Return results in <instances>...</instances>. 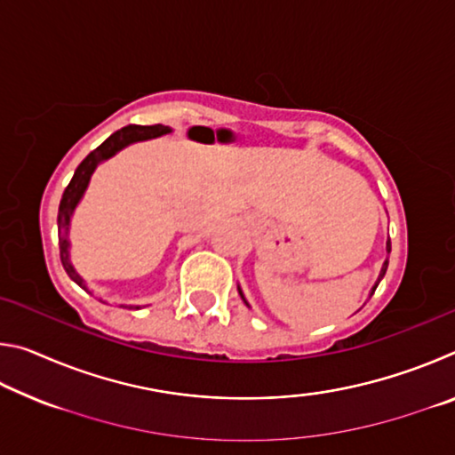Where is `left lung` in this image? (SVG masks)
Listing matches in <instances>:
<instances>
[{"instance_id": "1", "label": "left lung", "mask_w": 455, "mask_h": 455, "mask_svg": "<svg viewBox=\"0 0 455 455\" xmlns=\"http://www.w3.org/2000/svg\"><path fill=\"white\" fill-rule=\"evenodd\" d=\"M385 251H387V257H385V260H383L381 271H379V276H377V281H375V284H373V289H371V292H369V299H371V295H373L375 289H377V284H379V281H381L383 276H385V271H387V265H389V252H391V241H389V238H387V243H385ZM238 295H241V299H243L246 307H251L249 303H246V299H244V295H243V289H241V287H238Z\"/></svg>"}]
</instances>
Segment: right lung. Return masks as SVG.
Here are the masks:
<instances>
[{
  "mask_svg": "<svg viewBox=\"0 0 455 455\" xmlns=\"http://www.w3.org/2000/svg\"><path fill=\"white\" fill-rule=\"evenodd\" d=\"M172 132L168 126L163 124H156V126H126L118 130V132H114L110 138H106V140L98 146L94 152H90L86 158L82 160L80 166L76 168V172L72 176L70 184H68V188L64 190V195H61V203H60V211H58V238H60V259H61V265H64L66 273L70 279L82 287L84 291H88L92 295V291L88 289V283L84 276L76 271V267L72 265V259H70V227H72V217L76 209H78L80 200L84 198L88 190V184L92 174H94L96 168L106 163V160H110L112 156H116L120 150H124L126 146L130 144H136V142H144V140H152V138H158L163 134ZM100 301L106 303L104 299H100ZM124 307V309H142L140 305H120Z\"/></svg>",
  "mask_w": 455,
  "mask_h": 455,
  "instance_id": "1",
  "label": "right lung"
}]
</instances>
